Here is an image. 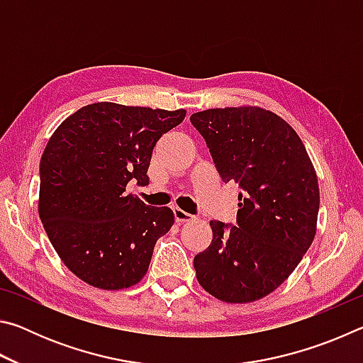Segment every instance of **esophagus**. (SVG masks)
I'll return each instance as SVG.
<instances>
[{"instance_id":"esophagus-1","label":"esophagus","mask_w":363,"mask_h":363,"mask_svg":"<svg viewBox=\"0 0 363 363\" xmlns=\"http://www.w3.org/2000/svg\"><path fill=\"white\" fill-rule=\"evenodd\" d=\"M174 218H176V223H179V224L187 223V220L194 219L192 214L186 213L184 210H181V208H174Z\"/></svg>"}]
</instances>
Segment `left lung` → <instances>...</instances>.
Returning a JSON list of instances; mask_svg holds the SVG:
<instances>
[{
	"mask_svg": "<svg viewBox=\"0 0 363 363\" xmlns=\"http://www.w3.org/2000/svg\"><path fill=\"white\" fill-rule=\"evenodd\" d=\"M224 182L235 181L237 225L211 220L194 257L196 280L224 303H253L284 284L317 230V174L296 131L270 110L242 106L190 116Z\"/></svg>",
	"mask_w": 363,
	"mask_h": 363,
	"instance_id": "left-lung-1",
	"label": "left lung"
}]
</instances>
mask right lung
I'll list each match as a JSON object with an SVG mask.
<instances>
[{"mask_svg": "<svg viewBox=\"0 0 363 363\" xmlns=\"http://www.w3.org/2000/svg\"><path fill=\"white\" fill-rule=\"evenodd\" d=\"M186 118V110L84 106L48 140L40 162L38 213L49 242L78 279L123 290L147 274L153 247L174 224L168 206L126 194L149 184L153 147Z\"/></svg>", "mask_w": 363, "mask_h": 363, "instance_id": "obj_1", "label": "right lung"}]
</instances>
